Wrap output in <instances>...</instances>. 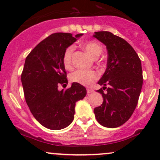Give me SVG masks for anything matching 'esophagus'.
<instances>
[{
  "label": "esophagus",
  "mask_w": 160,
  "mask_h": 160,
  "mask_svg": "<svg viewBox=\"0 0 160 160\" xmlns=\"http://www.w3.org/2000/svg\"><path fill=\"white\" fill-rule=\"evenodd\" d=\"M92 92H94V90H93L92 89H90V88H88V89H87V94L89 95V94H91V93H92Z\"/></svg>",
  "instance_id": "obj_1"
}]
</instances>
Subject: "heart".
Instances as JSON below:
<instances>
[{
	"instance_id": "obj_1",
	"label": "heart",
	"mask_w": 160,
	"mask_h": 160,
	"mask_svg": "<svg viewBox=\"0 0 160 160\" xmlns=\"http://www.w3.org/2000/svg\"><path fill=\"white\" fill-rule=\"evenodd\" d=\"M83 48L93 58H96L102 52V47L93 40L86 41L83 43ZM74 47L72 46L68 47L65 49L63 55V64L67 69H70L72 66V57ZM98 78V74L93 70L79 69L70 75V80L74 82L81 84L84 86H90L95 80Z\"/></svg>"
}]
</instances>
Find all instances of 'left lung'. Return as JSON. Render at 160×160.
Listing matches in <instances>:
<instances>
[{
  "mask_svg": "<svg viewBox=\"0 0 160 160\" xmlns=\"http://www.w3.org/2000/svg\"><path fill=\"white\" fill-rule=\"evenodd\" d=\"M93 37L106 46L108 56L107 68L98 82L103 86L97 91L103 103L94 113L102 126L117 128L131 117L137 106L143 84L141 62L132 47L120 37L109 32H95Z\"/></svg>",
  "mask_w": 160,
  "mask_h": 160,
  "instance_id": "1",
  "label": "left lung"
}]
</instances>
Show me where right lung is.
<instances>
[{"mask_svg":"<svg viewBox=\"0 0 160 160\" xmlns=\"http://www.w3.org/2000/svg\"><path fill=\"white\" fill-rule=\"evenodd\" d=\"M82 34L55 33L42 40L26 57L21 80L24 95L31 112L44 127L52 130L66 128L74 118L75 104L86 95V89L73 82L66 90L59 84L68 83L63 55Z\"/></svg>","mask_w":160,"mask_h":160,"instance_id":"right-lung-1","label":"right lung"}]
</instances>
